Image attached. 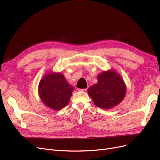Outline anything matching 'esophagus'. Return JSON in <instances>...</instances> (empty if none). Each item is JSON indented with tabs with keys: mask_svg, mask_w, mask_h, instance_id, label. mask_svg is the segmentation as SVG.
I'll list each match as a JSON object with an SVG mask.
<instances>
[{
	"mask_svg": "<svg viewBox=\"0 0 160 160\" xmlns=\"http://www.w3.org/2000/svg\"><path fill=\"white\" fill-rule=\"evenodd\" d=\"M78 91H86L87 89H78Z\"/></svg>",
	"mask_w": 160,
	"mask_h": 160,
	"instance_id": "esophagus-1",
	"label": "esophagus"
}]
</instances>
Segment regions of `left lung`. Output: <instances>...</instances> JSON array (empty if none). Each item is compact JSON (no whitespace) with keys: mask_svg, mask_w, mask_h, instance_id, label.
<instances>
[{"mask_svg":"<svg viewBox=\"0 0 160 160\" xmlns=\"http://www.w3.org/2000/svg\"><path fill=\"white\" fill-rule=\"evenodd\" d=\"M98 82L88 89L94 104L102 109H111L122 102L126 94L123 79L113 70L103 71L98 76Z\"/></svg>","mask_w":160,"mask_h":160,"instance_id":"1","label":"left lung"}]
</instances>
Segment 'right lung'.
Instances as JSON below:
<instances>
[{"mask_svg": "<svg viewBox=\"0 0 160 160\" xmlns=\"http://www.w3.org/2000/svg\"><path fill=\"white\" fill-rule=\"evenodd\" d=\"M73 87L61 72H49L38 85V94L42 103L53 110H59L68 105Z\"/></svg>", "mask_w": 160, "mask_h": 160, "instance_id": "right-lung-1", "label": "right lung"}]
</instances>
